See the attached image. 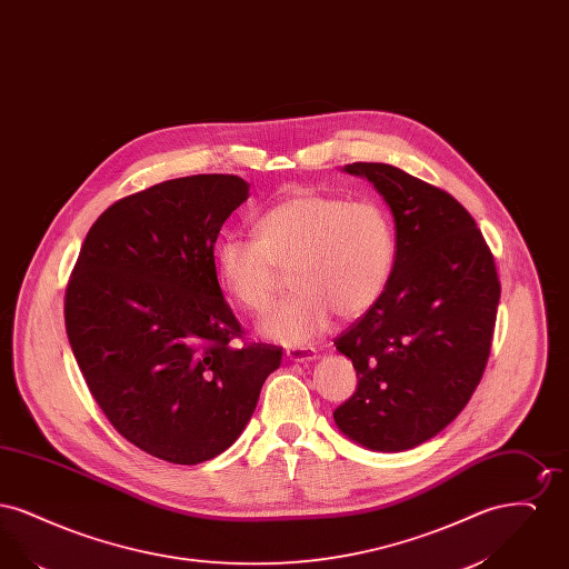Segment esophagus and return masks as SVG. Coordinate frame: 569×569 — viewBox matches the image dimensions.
<instances>
[{
	"label": "esophagus",
	"instance_id": "1",
	"mask_svg": "<svg viewBox=\"0 0 569 569\" xmlns=\"http://www.w3.org/2000/svg\"><path fill=\"white\" fill-rule=\"evenodd\" d=\"M286 358L295 360V362H311V360L318 358V352L311 346H298V348L286 350Z\"/></svg>",
	"mask_w": 569,
	"mask_h": 569
}]
</instances>
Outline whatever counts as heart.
Masks as SVG:
<instances>
[{"instance_id":"heart-1","label":"heart","mask_w":569,"mask_h":569,"mask_svg":"<svg viewBox=\"0 0 569 569\" xmlns=\"http://www.w3.org/2000/svg\"><path fill=\"white\" fill-rule=\"evenodd\" d=\"M397 253L395 223L376 200L298 193L256 221V237L216 247L217 281L244 313L271 305L281 271L297 290L258 326L264 339L300 346L325 332L332 313L352 320L383 295Z\"/></svg>"}]
</instances>
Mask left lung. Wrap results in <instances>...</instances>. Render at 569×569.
<instances>
[{
	"mask_svg": "<svg viewBox=\"0 0 569 569\" xmlns=\"http://www.w3.org/2000/svg\"><path fill=\"white\" fill-rule=\"evenodd\" d=\"M346 170L388 202L397 256L378 302L335 339L358 386L332 416L360 446L403 452L469 403L487 369L501 286L482 232L448 191L390 163Z\"/></svg>",
	"mask_w": 569,
	"mask_h": 569,
	"instance_id": "obj_1",
	"label": "left lung"
}]
</instances>
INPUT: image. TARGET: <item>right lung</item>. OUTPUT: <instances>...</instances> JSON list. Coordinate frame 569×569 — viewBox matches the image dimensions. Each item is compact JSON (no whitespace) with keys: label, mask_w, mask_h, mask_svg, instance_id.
<instances>
[{"label":"right lung","mask_w":569,"mask_h":569,"mask_svg":"<svg viewBox=\"0 0 569 569\" xmlns=\"http://www.w3.org/2000/svg\"><path fill=\"white\" fill-rule=\"evenodd\" d=\"M249 186L193 174L136 191L89 228L66 288V332L117 433L142 452L196 465L249 422L281 348L244 343L223 300L216 241Z\"/></svg>","instance_id":"1"}]
</instances>
